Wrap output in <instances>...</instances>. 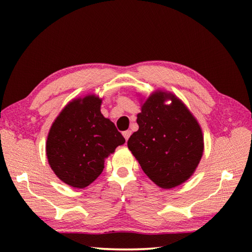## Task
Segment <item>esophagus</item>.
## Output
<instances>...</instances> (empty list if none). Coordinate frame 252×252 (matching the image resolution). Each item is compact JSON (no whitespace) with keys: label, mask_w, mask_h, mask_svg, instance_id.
Returning a JSON list of instances; mask_svg holds the SVG:
<instances>
[{"label":"esophagus","mask_w":252,"mask_h":252,"mask_svg":"<svg viewBox=\"0 0 252 252\" xmlns=\"http://www.w3.org/2000/svg\"><path fill=\"white\" fill-rule=\"evenodd\" d=\"M123 136H125V139H126V141H127V139L130 138V135H131V131L130 130H126V131H125L123 132Z\"/></svg>","instance_id":"1"}]
</instances>
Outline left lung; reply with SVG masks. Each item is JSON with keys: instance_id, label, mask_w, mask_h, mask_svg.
Returning a JSON list of instances; mask_svg holds the SVG:
<instances>
[{"instance_id": "1", "label": "left lung", "mask_w": 252, "mask_h": 252, "mask_svg": "<svg viewBox=\"0 0 252 252\" xmlns=\"http://www.w3.org/2000/svg\"><path fill=\"white\" fill-rule=\"evenodd\" d=\"M167 99L172 103L165 105ZM136 123L139 130L127 140V148L157 186L171 189L192 176L203 153V135L181 100L171 93H153Z\"/></svg>"}]
</instances>
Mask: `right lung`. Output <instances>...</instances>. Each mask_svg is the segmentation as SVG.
Segmentation results:
<instances>
[{"instance_id": "add662e5", "label": "right lung", "mask_w": 252, "mask_h": 252, "mask_svg": "<svg viewBox=\"0 0 252 252\" xmlns=\"http://www.w3.org/2000/svg\"><path fill=\"white\" fill-rule=\"evenodd\" d=\"M99 96L71 101L51 126L46 157L60 180L82 189L103 171L104 159L126 142L113 122L102 116Z\"/></svg>"}]
</instances>
